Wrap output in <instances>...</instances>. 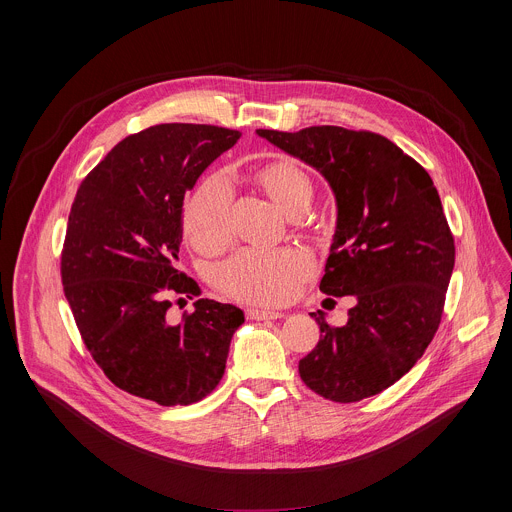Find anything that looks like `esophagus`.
I'll list each match as a JSON object with an SVG mask.
<instances>
[{"label":"esophagus","instance_id":"obj_1","mask_svg":"<svg viewBox=\"0 0 512 512\" xmlns=\"http://www.w3.org/2000/svg\"><path fill=\"white\" fill-rule=\"evenodd\" d=\"M281 316L283 314L275 312V310H261V308H249L247 310V318H251V320H277Z\"/></svg>","mask_w":512,"mask_h":512}]
</instances>
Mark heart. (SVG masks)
Instances as JSON below:
<instances>
[{"mask_svg":"<svg viewBox=\"0 0 512 512\" xmlns=\"http://www.w3.org/2000/svg\"><path fill=\"white\" fill-rule=\"evenodd\" d=\"M251 182L287 216H300L314 196L308 172L287 156L253 168ZM182 227L192 247L202 253H214L231 241V196L221 176H208L194 188L184 206ZM310 275L312 261L300 249H247L216 269L214 283L231 300L281 306L298 294Z\"/></svg>","mask_w":512,"mask_h":512,"instance_id":"1","label":"heart"}]
</instances>
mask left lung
I'll list each match as a JSON object with an SVG mask.
<instances>
[{"label":"left lung","mask_w":512,"mask_h":512,"mask_svg":"<svg viewBox=\"0 0 512 512\" xmlns=\"http://www.w3.org/2000/svg\"><path fill=\"white\" fill-rule=\"evenodd\" d=\"M257 133L330 182L338 225L320 291L356 298L344 326L312 314L320 340L300 360V377L334 403L373 397L413 369L440 328L456 259L440 196L379 133L336 125Z\"/></svg>","instance_id":"left-lung-1"}]
</instances>
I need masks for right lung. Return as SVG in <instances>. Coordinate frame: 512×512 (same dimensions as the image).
<instances>
[{"label":"right lung","mask_w":512,"mask_h":512,"mask_svg":"<svg viewBox=\"0 0 512 512\" xmlns=\"http://www.w3.org/2000/svg\"><path fill=\"white\" fill-rule=\"evenodd\" d=\"M239 137L196 123L131 133L87 174L70 206L64 296L93 360L129 395L190 405L225 375L243 312L204 298L172 324L168 310L174 296L202 294L176 269L186 192Z\"/></svg>","instance_id":"obj_1"}]
</instances>
